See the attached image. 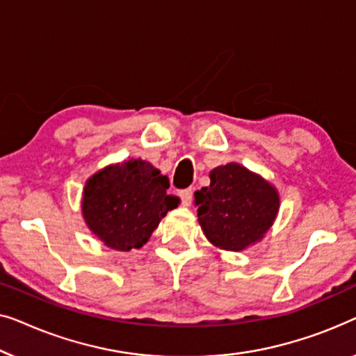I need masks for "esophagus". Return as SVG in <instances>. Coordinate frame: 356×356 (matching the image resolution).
I'll list each match as a JSON object with an SVG mask.
<instances>
[{"label":"esophagus","instance_id":"obj_1","mask_svg":"<svg viewBox=\"0 0 356 356\" xmlns=\"http://www.w3.org/2000/svg\"><path fill=\"white\" fill-rule=\"evenodd\" d=\"M179 197H180V200H182L184 207H190V202H192V188L180 190Z\"/></svg>","mask_w":356,"mask_h":356}]
</instances>
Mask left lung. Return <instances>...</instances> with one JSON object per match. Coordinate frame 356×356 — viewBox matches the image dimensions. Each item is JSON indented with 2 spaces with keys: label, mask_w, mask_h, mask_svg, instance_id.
I'll use <instances>...</instances> for the list:
<instances>
[{
  "label": "left lung",
  "mask_w": 356,
  "mask_h": 356,
  "mask_svg": "<svg viewBox=\"0 0 356 356\" xmlns=\"http://www.w3.org/2000/svg\"><path fill=\"white\" fill-rule=\"evenodd\" d=\"M209 180L193 200L209 242L227 252H242L261 242L279 213L277 188L238 163L214 168Z\"/></svg>",
  "instance_id": "obj_1"
}]
</instances>
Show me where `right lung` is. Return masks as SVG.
<instances>
[{
    "mask_svg": "<svg viewBox=\"0 0 356 356\" xmlns=\"http://www.w3.org/2000/svg\"><path fill=\"white\" fill-rule=\"evenodd\" d=\"M168 188L169 179L143 159L109 164L85 182L83 221L109 248H142L168 211L179 207Z\"/></svg>",
    "mask_w": 356,
    "mask_h": 356,
    "instance_id": "add662e5",
    "label": "right lung"
}]
</instances>
